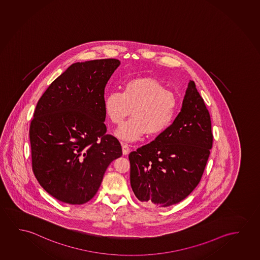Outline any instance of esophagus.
Wrapping results in <instances>:
<instances>
[{
	"label": "esophagus",
	"mask_w": 260,
	"mask_h": 260,
	"mask_svg": "<svg viewBox=\"0 0 260 260\" xmlns=\"http://www.w3.org/2000/svg\"><path fill=\"white\" fill-rule=\"evenodd\" d=\"M121 147H122V153L123 155H128L129 153V147L128 145L125 144V143H121Z\"/></svg>",
	"instance_id": "1"
}]
</instances>
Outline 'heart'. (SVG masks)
I'll list each match as a JSON object with an SVG mask.
<instances>
[{"mask_svg":"<svg viewBox=\"0 0 260 260\" xmlns=\"http://www.w3.org/2000/svg\"><path fill=\"white\" fill-rule=\"evenodd\" d=\"M176 109L175 94L159 81L148 77L128 81L122 92L113 91L104 98V112L112 123L119 126L132 112V119L116 132L126 141L139 140L145 133L159 135L172 124Z\"/></svg>","mask_w":260,"mask_h":260,"instance_id":"heart-1","label":"heart"}]
</instances>
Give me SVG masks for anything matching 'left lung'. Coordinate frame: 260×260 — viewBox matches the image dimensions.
Returning a JSON list of instances; mask_svg holds the SVG:
<instances>
[{"label":"left lung","instance_id":"8db88e82","mask_svg":"<svg viewBox=\"0 0 260 260\" xmlns=\"http://www.w3.org/2000/svg\"><path fill=\"white\" fill-rule=\"evenodd\" d=\"M212 142L211 116L190 81L172 125L128 155L131 184L137 198L151 207H168L184 200L200 182Z\"/></svg>","mask_w":260,"mask_h":260}]
</instances>
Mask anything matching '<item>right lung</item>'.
<instances>
[{"mask_svg": "<svg viewBox=\"0 0 260 260\" xmlns=\"http://www.w3.org/2000/svg\"><path fill=\"white\" fill-rule=\"evenodd\" d=\"M120 64L107 58L71 64L37 104L29 126L32 170L56 200L87 203L109 165L122 155L104 124V88Z\"/></svg>", "mask_w": 260, "mask_h": 260, "instance_id": "add662e5", "label": "right lung"}]
</instances>
